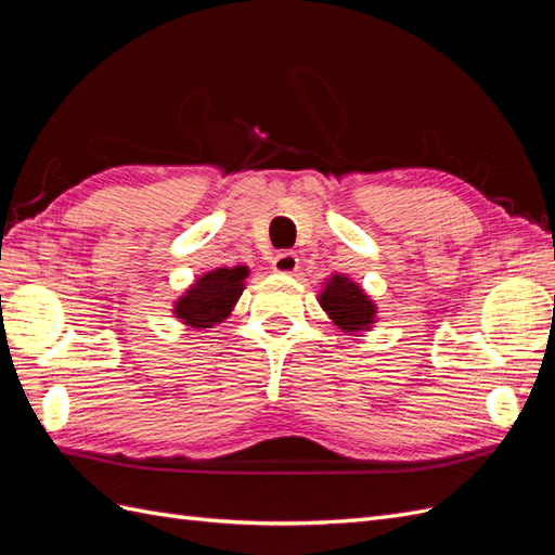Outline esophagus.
<instances>
[{
    "label": "esophagus",
    "mask_w": 555,
    "mask_h": 555,
    "mask_svg": "<svg viewBox=\"0 0 555 555\" xmlns=\"http://www.w3.org/2000/svg\"><path fill=\"white\" fill-rule=\"evenodd\" d=\"M296 268H298V257L294 251H280V255L273 259L275 273H296Z\"/></svg>",
    "instance_id": "esophagus-1"
}]
</instances>
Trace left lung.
Segmentation results:
<instances>
[{
    "mask_svg": "<svg viewBox=\"0 0 555 555\" xmlns=\"http://www.w3.org/2000/svg\"><path fill=\"white\" fill-rule=\"evenodd\" d=\"M319 304L326 310V314L333 319V324L343 328L345 333H359L367 331L375 324L377 308L357 282L349 278L333 275L324 292L319 294Z\"/></svg>",
    "mask_w": 555,
    "mask_h": 555,
    "instance_id": "1",
    "label": "left lung"
}]
</instances>
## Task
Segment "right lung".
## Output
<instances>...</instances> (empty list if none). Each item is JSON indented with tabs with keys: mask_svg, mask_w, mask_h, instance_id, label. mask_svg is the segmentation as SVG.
I'll list each match as a JSON object with an SVG mask.
<instances>
[{
	"mask_svg": "<svg viewBox=\"0 0 555 555\" xmlns=\"http://www.w3.org/2000/svg\"><path fill=\"white\" fill-rule=\"evenodd\" d=\"M247 273V266H236L217 268V271L201 275L184 296L176 300L173 314L182 319V324L201 331L224 322L245 289L243 280Z\"/></svg>",
	"mask_w": 555,
	"mask_h": 555,
	"instance_id": "obj_1",
	"label": "right lung"
}]
</instances>
